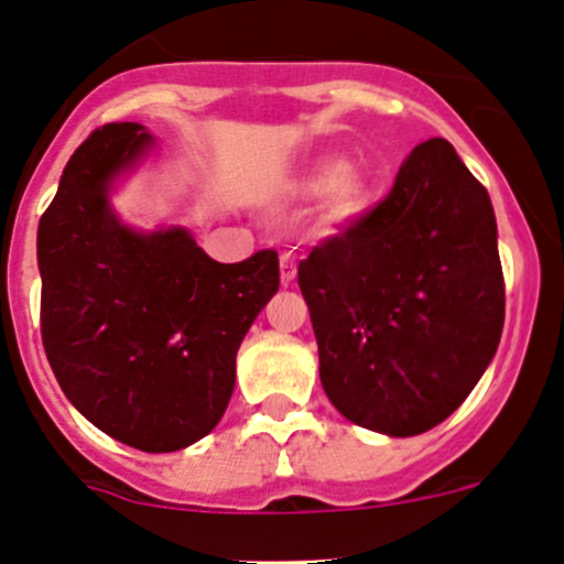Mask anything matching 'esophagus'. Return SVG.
<instances>
[{
	"instance_id": "obj_1",
	"label": "esophagus",
	"mask_w": 564,
	"mask_h": 564,
	"mask_svg": "<svg viewBox=\"0 0 564 564\" xmlns=\"http://www.w3.org/2000/svg\"><path fill=\"white\" fill-rule=\"evenodd\" d=\"M281 278L283 283H294V278H297V259H294V253H289V250L281 253Z\"/></svg>"
}]
</instances>
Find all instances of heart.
<instances>
[{
  "instance_id": "heart-1",
  "label": "heart",
  "mask_w": 564,
  "mask_h": 564,
  "mask_svg": "<svg viewBox=\"0 0 564 564\" xmlns=\"http://www.w3.org/2000/svg\"><path fill=\"white\" fill-rule=\"evenodd\" d=\"M305 202H322L324 213L335 224H346L366 213L373 185L362 169H351L349 161L338 155H322L311 161L294 185Z\"/></svg>"
}]
</instances>
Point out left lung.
<instances>
[{
	"instance_id": "left-lung-1",
	"label": "left lung",
	"mask_w": 564,
	"mask_h": 564,
	"mask_svg": "<svg viewBox=\"0 0 564 564\" xmlns=\"http://www.w3.org/2000/svg\"><path fill=\"white\" fill-rule=\"evenodd\" d=\"M297 283L324 392L349 423L384 436L451 417L502 338L491 198L445 139L414 147L390 196L311 250Z\"/></svg>"
}]
</instances>
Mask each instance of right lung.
Returning <instances> with one entry per match:
<instances>
[{"label":"right lung","instance_id":"right-lung-1","mask_svg":"<svg viewBox=\"0 0 564 564\" xmlns=\"http://www.w3.org/2000/svg\"><path fill=\"white\" fill-rule=\"evenodd\" d=\"M144 124L95 130L37 226L40 322L67 401L111 440L174 453L224 417L237 349L278 292L275 250L220 264L185 226L135 229L111 196L155 152Z\"/></svg>","mask_w":564,"mask_h":564}]
</instances>
